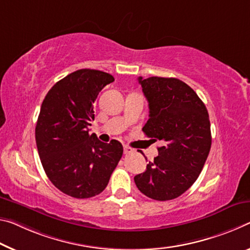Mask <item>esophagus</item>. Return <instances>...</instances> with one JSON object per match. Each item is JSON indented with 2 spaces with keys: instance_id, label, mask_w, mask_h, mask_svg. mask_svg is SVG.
I'll use <instances>...</instances> for the list:
<instances>
[{
  "instance_id": "esophagus-1",
  "label": "esophagus",
  "mask_w": 250,
  "mask_h": 250,
  "mask_svg": "<svg viewBox=\"0 0 250 250\" xmlns=\"http://www.w3.org/2000/svg\"><path fill=\"white\" fill-rule=\"evenodd\" d=\"M124 152H125V154H130V153H133L134 150L131 148V146L125 145L124 146Z\"/></svg>"
}]
</instances>
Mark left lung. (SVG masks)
<instances>
[{
	"instance_id": "1",
	"label": "left lung",
	"mask_w": 250,
	"mask_h": 250,
	"mask_svg": "<svg viewBox=\"0 0 250 250\" xmlns=\"http://www.w3.org/2000/svg\"><path fill=\"white\" fill-rule=\"evenodd\" d=\"M138 80L149 102V120L142 131L164 146L134 182L151 199H175L197 180L210 151L208 111L195 91L179 79L139 77Z\"/></svg>"
}]
</instances>
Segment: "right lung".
Returning <instances> with one entry per match:
<instances>
[{
  "label": "right lung",
  "instance_id": "add662e5",
  "mask_svg": "<svg viewBox=\"0 0 250 250\" xmlns=\"http://www.w3.org/2000/svg\"><path fill=\"white\" fill-rule=\"evenodd\" d=\"M112 75L81 69L55 83L42 102L35 126L41 164L50 181L78 199L101 193L120 161L124 148L118 140L104 144L89 134L94 101Z\"/></svg>",
  "mask_w": 250,
  "mask_h": 250
}]
</instances>
